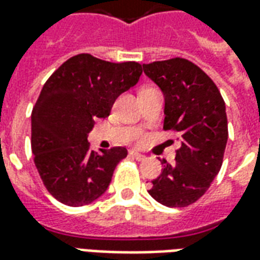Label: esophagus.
Listing matches in <instances>:
<instances>
[{
    "label": "esophagus",
    "instance_id": "34e87169",
    "mask_svg": "<svg viewBox=\"0 0 260 260\" xmlns=\"http://www.w3.org/2000/svg\"><path fill=\"white\" fill-rule=\"evenodd\" d=\"M129 156L132 158H135V160H138V161H142V160H145L146 158V156H143V154H141V153H138V152H129Z\"/></svg>",
    "mask_w": 260,
    "mask_h": 260
}]
</instances>
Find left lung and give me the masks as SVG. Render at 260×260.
Here are the masks:
<instances>
[{
	"label": "left lung",
	"instance_id": "left-lung-1",
	"mask_svg": "<svg viewBox=\"0 0 260 260\" xmlns=\"http://www.w3.org/2000/svg\"><path fill=\"white\" fill-rule=\"evenodd\" d=\"M143 72L164 94V129L180 132L175 163L166 158L149 193L169 207H185L210 186L223 163L229 139L225 104L217 86L184 58L143 64Z\"/></svg>",
	"mask_w": 260,
	"mask_h": 260
}]
</instances>
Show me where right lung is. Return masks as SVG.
Returning <instances> with one entry per match:
<instances>
[{
	"mask_svg": "<svg viewBox=\"0 0 260 260\" xmlns=\"http://www.w3.org/2000/svg\"><path fill=\"white\" fill-rule=\"evenodd\" d=\"M142 65L114 64L90 54L65 61L31 111V152L44 185L67 206H85L107 191L125 147L89 149L94 119L110 115L119 94L138 83Z\"/></svg>",
	"mask_w": 260,
	"mask_h": 260,
	"instance_id": "right-lung-1",
	"label": "right lung"
}]
</instances>
